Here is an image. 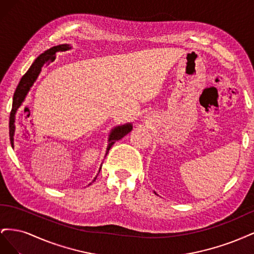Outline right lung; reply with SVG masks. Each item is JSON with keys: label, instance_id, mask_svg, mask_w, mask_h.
<instances>
[{"label": "right lung", "instance_id": "obj_1", "mask_svg": "<svg viewBox=\"0 0 254 254\" xmlns=\"http://www.w3.org/2000/svg\"><path fill=\"white\" fill-rule=\"evenodd\" d=\"M70 49H71V47L68 44H60V45H57V47H53L52 49L45 51L34 61V64L28 68V71L24 75H23V77L21 78L18 87L16 89V92H14V94H13L12 109H11L10 118H9V137H10V143L12 145V147H13V135H14V131H16V126H14V122H16V113H17L18 109L20 108L22 103L24 102L28 91L30 90V88H32V86L36 81L38 76H39L42 67L49 64L51 61L55 60L56 53L57 52H64V51H67ZM131 130H132L131 124H125V125L118 126L114 129H112L110 132V135H109V140H108L109 144H108V147H107L106 156L108 155L111 146L117 141L121 140L123 136H125L127 133H129ZM101 168H102V166L99 167V171H101ZM95 179H96V177L92 182H94Z\"/></svg>", "mask_w": 254, "mask_h": 254}]
</instances>
